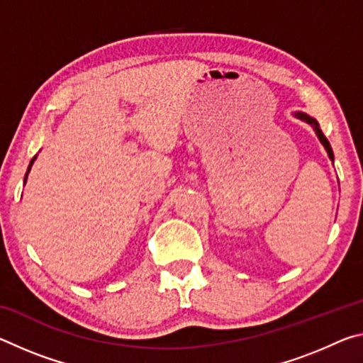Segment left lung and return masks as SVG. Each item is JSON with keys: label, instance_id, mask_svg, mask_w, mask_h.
<instances>
[{"label": "left lung", "instance_id": "left-lung-1", "mask_svg": "<svg viewBox=\"0 0 363 363\" xmlns=\"http://www.w3.org/2000/svg\"><path fill=\"white\" fill-rule=\"evenodd\" d=\"M296 116H299L301 120H304V121L309 123V125L314 126V130H315V133H317L318 139H320V143L323 144V147H325V149H327V152H328V157H330V160H333V150H331V147H330L328 139L323 136L322 130H320V128H318V123H317L314 118H311V116H307V115H304V113H296Z\"/></svg>", "mask_w": 363, "mask_h": 363}]
</instances>
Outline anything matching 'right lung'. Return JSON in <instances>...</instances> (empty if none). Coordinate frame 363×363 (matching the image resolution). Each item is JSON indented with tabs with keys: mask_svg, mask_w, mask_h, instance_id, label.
<instances>
[{
	"mask_svg": "<svg viewBox=\"0 0 363 363\" xmlns=\"http://www.w3.org/2000/svg\"><path fill=\"white\" fill-rule=\"evenodd\" d=\"M33 162H35V158L32 160V162H30V167H32V163H33ZM30 167H28V171H30ZM27 174H28V173H27ZM27 174H26V179H27Z\"/></svg>",
	"mask_w": 363,
	"mask_h": 363,
	"instance_id": "obj_1",
	"label": "right lung"
}]
</instances>
